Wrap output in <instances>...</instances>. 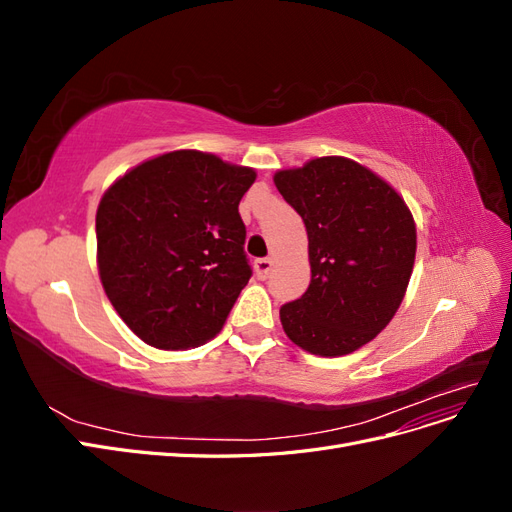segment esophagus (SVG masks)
Instances as JSON below:
<instances>
[{
    "mask_svg": "<svg viewBox=\"0 0 512 512\" xmlns=\"http://www.w3.org/2000/svg\"><path fill=\"white\" fill-rule=\"evenodd\" d=\"M271 269H273V260L271 258H258V260H254V271L258 275V280H267Z\"/></svg>",
    "mask_w": 512,
    "mask_h": 512,
    "instance_id": "esophagus-1",
    "label": "esophagus"
}]
</instances>
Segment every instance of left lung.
Instances as JSON below:
<instances>
[{"label": "left lung", "mask_w": 512, "mask_h": 512, "mask_svg": "<svg viewBox=\"0 0 512 512\" xmlns=\"http://www.w3.org/2000/svg\"><path fill=\"white\" fill-rule=\"evenodd\" d=\"M307 230L312 280L280 307L303 350L342 356L371 342L404 301L416 254L412 213L389 183L348 158H316L273 177Z\"/></svg>", "instance_id": "1"}]
</instances>
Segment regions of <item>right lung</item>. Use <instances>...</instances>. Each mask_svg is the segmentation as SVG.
<instances>
[{
	"label": "right lung",
	"mask_w": 512,
	"mask_h": 512,
	"mask_svg": "<svg viewBox=\"0 0 512 512\" xmlns=\"http://www.w3.org/2000/svg\"><path fill=\"white\" fill-rule=\"evenodd\" d=\"M252 168L173 151L115 181L96 213L108 301L145 344L196 348L218 335L252 277L239 203Z\"/></svg>",
	"instance_id": "right-lung-1"
}]
</instances>
